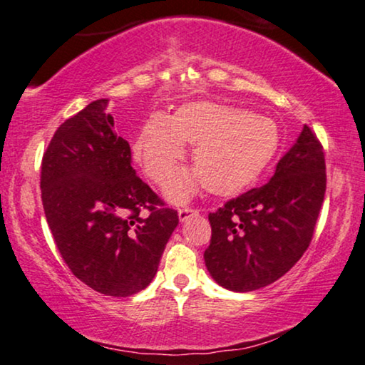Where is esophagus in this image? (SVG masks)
Wrapping results in <instances>:
<instances>
[{
	"label": "esophagus",
	"instance_id": "1",
	"mask_svg": "<svg viewBox=\"0 0 365 365\" xmlns=\"http://www.w3.org/2000/svg\"><path fill=\"white\" fill-rule=\"evenodd\" d=\"M197 210L195 208H190V207H183V208H180L178 210V218H180V222H185V220H188V218L190 217H193V215H197Z\"/></svg>",
	"mask_w": 365,
	"mask_h": 365
}]
</instances>
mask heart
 <instances>
[{"label": "heart", "mask_w": 365, "mask_h": 365, "mask_svg": "<svg viewBox=\"0 0 365 365\" xmlns=\"http://www.w3.org/2000/svg\"><path fill=\"white\" fill-rule=\"evenodd\" d=\"M193 145V172L180 173L165 187L175 203L190 200L202 185L215 195L245 190L270 167L280 148V130L267 116L212 101L182 105L173 116L155 113L133 142V158L152 182L172 177Z\"/></svg>", "instance_id": "heart-1"}]
</instances>
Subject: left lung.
Here are the masks:
<instances>
[{"label":"left lung","instance_id":"1","mask_svg":"<svg viewBox=\"0 0 365 365\" xmlns=\"http://www.w3.org/2000/svg\"><path fill=\"white\" fill-rule=\"evenodd\" d=\"M324 148L304 126L274 177L208 215L207 270L223 289L252 292L279 280L312 240L325 195Z\"/></svg>","mask_w":365,"mask_h":365}]
</instances>
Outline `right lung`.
I'll use <instances>...</instances> for the list:
<instances>
[{"label": "right lung", "mask_w": 365, "mask_h": 365, "mask_svg": "<svg viewBox=\"0 0 365 365\" xmlns=\"http://www.w3.org/2000/svg\"><path fill=\"white\" fill-rule=\"evenodd\" d=\"M106 105L91 101L53 135L41 162V200L73 275L100 294L130 297L153 280L178 213L137 177Z\"/></svg>", "instance_id": "obj_1"}]
</instances>
